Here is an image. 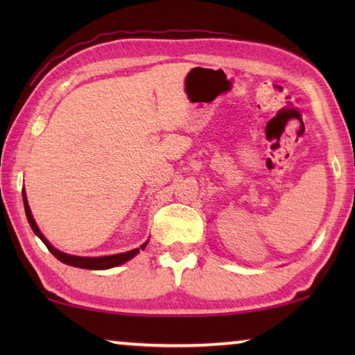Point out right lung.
<instances>
[{
    "label": "right lung",
    "instance_id": "add662e5",
    "mask_svg": "<svg viewBox=\"0 0 355 355\" xmlns=\"http://www.w3.org/2000/svg\"><path fill=\"white\" fill-rule=\"evenodd\" d=\"M23 202H25V211H26V218L29 225H31L33 232L37 235L44 244L46 245V249L51 252L53 255H55L59 261H62L65 264H69V266H75V268H83V269H110L114 266H119V264H122L125 261L131 260V258L136 257L139 254L141 249H146L147 243H144L139 249H133V250H128V252H123V254H117V255H107V257H75V255H69V254H64V252L58 250L53 248V245L46 241V238L42 235L40 230L37 228V224H35V220L31 214V209H29L28 205V200H26V194L23 192Z\"/></svg>",
    "mask_w": 355,
    "mask_h": 355
}]
</instances>
